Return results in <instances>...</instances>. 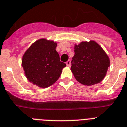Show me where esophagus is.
<instances>
[{
	"mask_svg": "<svg viewBox=\"0 0 127 127\" xmlns=\"http://www.w3.org/2000/svg\"><path fill=\"white\" fill-rule=\"evenodd\" d=\"M66 63V66H67L70 67V66H71V61H70V60L67 61Z\"/></svg>",
	"mask_w": 127,
	"mask_h": 127,
	"instance_id": "1",
	"label": "esophagus"
}]
</instances>
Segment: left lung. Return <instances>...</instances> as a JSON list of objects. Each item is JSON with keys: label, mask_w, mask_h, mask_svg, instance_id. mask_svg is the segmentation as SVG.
<instances>
[{"label": "left lung", "mask_w": 127, "mask_h": 127, "mask_svg": "<svg viewBox=\"0 0 127 127\" xmlns=\"http://www.w3.org/2000/svg\"><path fill=\"white\" fill-rule=\"evenodd\" d=\"M74 52L71 70L77 81L88 86L101 81L110 66L109 58L103 48L90 40L75 45Z\"/></svg>", "instance_id": "8db88e82"}]
</instances>
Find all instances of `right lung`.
<instances>
[{
    "label": "right lung",
    "instance_id": "right-lung-1",
    "mask_svg": "<svg viewBox=\"0 0 127 127\" xmlns=\"http://www.w3.org/2000/svg\"><path fill=\"white\" fill-rule=\"evenodd\" d=\"M56 46L57 43L52 40L40 39L24 53L22 66L30 82L46 88L57 81L66 64L60 61Z\"/></svg>",
    "mask_w": 127,
    "mask_h": 127
}]
</instances>
